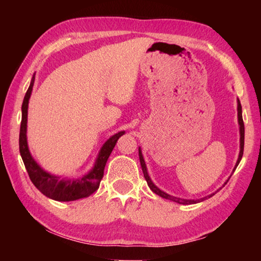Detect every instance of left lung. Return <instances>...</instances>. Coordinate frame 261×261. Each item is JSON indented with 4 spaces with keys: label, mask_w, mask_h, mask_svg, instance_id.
<instances>
[{
    "label": "left lung",
    "mask_w": 261,
    "mask_h": 261,
    "mask_svg": "<svg viewBox=\"0 0 261 261\" xmlns=\"http://www.w3.org/2000/svg\"><path fill=\"white\" fill-rule=\"evenodd\" d=\"M237 115H238V124H240V134H241V151H240V155H238L237 159V162H236V166L233 168V170L236 169L238 163L242 160V156H243V151H244V122H243V117H242V106L240 100H237ZM139 160H140V165H141V169H143V173H144V177L146 179V182L148 184L149 189L152 190L154 193H156L158 196H160L162 198H165V199L168 200H171V201H175V202H178V204H182V205H191V204H197V202H200L202 200H206L211 198L212 196H214L215 193H212L210 196L201 198V199H198V200H192V199H183V198H177V197H174V196H170V194H168L166 192H163L162 190L159 189L158 187L154 185V183L152 182V179L149 178L148 173H147V168L146 165H145V161H144V158H143V154H141V149L139 148ZM226 184V183H224ZM219 191V190H218Z\"/></svg>",
    "instance_id": "left-lung-1"
}]
</instances>
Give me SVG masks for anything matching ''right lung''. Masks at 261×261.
<instances>
[{
  "label": "right lung",
  "mask_w": 261,
  "mask_h": 261,
  "mask_svg": "<svg viewBox=\"0 0 261 261\" xmlns=\"http://www.w3.org/2000/svg\"><path fill=\"white\" fill-rule=\"evenodd\" d=\"M34 77L30 84V87L24 96L23 105H21V123L19 132V152L23 162L28 170L29 176L32 183L39 191L45 194L46 197L57 201H72L82 198L91 196L98 190L101 179L103 177L105 166L107 163L110 153L116 145L118 138L124 135V131L118 132L106 141L101 147L99 155L94 162V167L90 173L84 175L79 178H60L57 176L47 173L35 162L30 153L28 146V138H26V129H28V108L31 93H32Z\"/></svg>",
  "instance_id": "obj_1"
}]
</instances>
